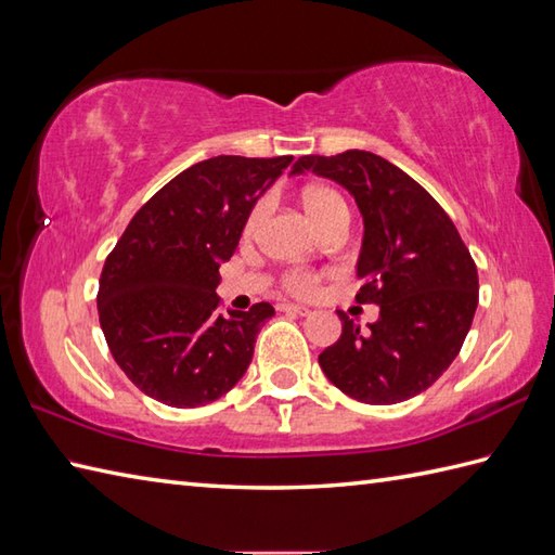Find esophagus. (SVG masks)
Returning <instances> with one entry per match:
<instances>
[{
    "label": "esophagus",
    "mask_w": 555,
    "mask_h": 555,
    "mask_svg": "<svg viewBox=\"0 0 555 555\" xmlns=\"http://www.w3.org/2000/svg\"><path fill=\"white\" fill-rule=\"evenodd\" d=\"M281 310H284V312H291V314H298V317H308V314L312 312L310 308H305V305H293V302L281 305Z\"/></svg>",
    "instance_id": "1"
}]
</instances>
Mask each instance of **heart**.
Instances as JSON below:
<instances>
[{
	"label": "heart",
	"mask_w": 555,
	"mask_h": 555,
	"mask_svg": "<svg viewBox=\"0 0 555 555\" xmlns=\"http://www.w3.org/2000/svg\"><path fill=\"white\" fill-rule=\"evenodd\" d=\"M302 203H305V209L310 211V217L317 223H320V227H322L326 219H332L334 215H340V211H348L346 203H344V199H340V195L334 193V191H328V188H310V191H305ZM264 211H267V199H259V203L250 211V219H247V229L257 227V221L264 217ZM284 286L291 293H298V296H305V293H312L314 291L317 276L312 274V271H302V269L288 271V274L284 276Z\"/></svg>",
	"instance_id": "obj_1"
}]
</instances>
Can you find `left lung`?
<instances>
[{"label": "left lung", "instance_id": "8db88e82", "mask_svg": "<svg viewBox=\"0 0 555 555\" xmlns=\"http://www.w3.org/2000/svg\"><path fill=\"white\" fill-rule=\"evenodd\" d=\"M312 171L356 197L364 223L358 257L360 302L379 320L344 332L320 356L326 379L370 405L408 400L457 358L479 300L477 267L441 205L396 164L374 152L300 157L291 176Z\"/></svg>", "mask_w": 555, "mask_h": 555}]
</instances>
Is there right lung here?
<instances>
[{"instance_id": "obj_1", "label": "right lung", "mask_w": 555, "mask_h": 555, "mask_svg": "<svg viewBox=\"0 0 555 555\" xmlns=\"http://www.w3.org/2000/svg\"><path fill=\"white\" fill-rule=\"evenodd\" d=\"M286 157L219 155L193 164L135 211L100 276L98 312L116 364L145 396L199 408L229 393L253 362L274 308H219V267Z\"/></svg>"}]
</instances>
